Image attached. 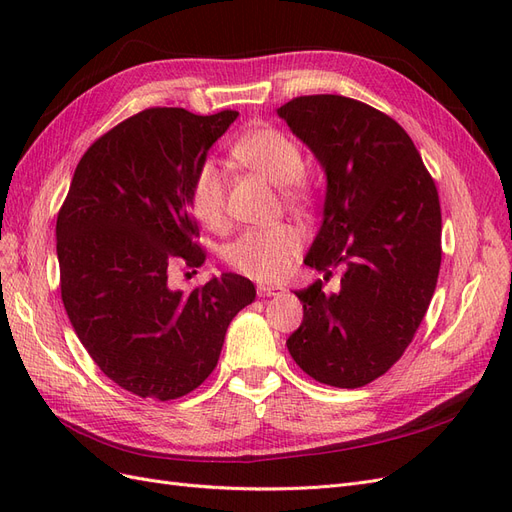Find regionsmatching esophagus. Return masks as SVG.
<instances>
[{"mask_svg":"<svg viewBox=\"0 0 512 512\" xmlns=\"http://www.w3.org/2000/svg\"><path fill=\"white\" fill-rule=\"evenodd\" d=\"M284 292V288L282 286H277V284H260L258 286V297H280V294Z\"/></svg>","mask_w":512,"mask_h":512,"instance_id":"1","label":"esophagus"}]
</instances>
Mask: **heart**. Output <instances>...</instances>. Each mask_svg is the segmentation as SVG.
<instances>
[{
  "instance_id": "1",
  "label": "heart",
  "mask_w": 512,
  "mask_h": 512,
  "mask_svg": "<svg viewBox=\"0 0 512 512\" xmlns=\"http://www.w3.org/2000/svg\"><path fill=\"white\" fill-rule=\"evenodd\" d=\"M232 156L252 173L280 185L286 203L299 205L309 194L303 175V156L284 132L260 126L241 136ZM190 207L205 228L218 230L226 220V177L213 162L200 166L190 190ZM301 247L299 232L290 226L247 230L230 243L226 258L232 269L260 282H273L288 271Z\"/></svg>"
}]
</instances>
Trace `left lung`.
Instances as JSON below:
<instances>
[{
	"mask_svg": "<svg viewBox=\"0 0 512 512\" xmlns=\"http://www.w3.org/2000/svg\"><path fill=\"white\" fill-rule=\"evenodd\" d=\"M327 175L318 235L305 265L342 269L299 292L288 352L314 380L356 389L399 361L436 290L442 213L436 183L395 119L344 96H301L277 108Z\"/></svg>",
	"mask_w": 512,
	"mask_h": 512,
	"instance_id": "left-lung-1",
	"label": "left lung"
}]
</instances>
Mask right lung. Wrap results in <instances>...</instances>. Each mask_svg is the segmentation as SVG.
<instances>
[{"label": "right lung", "mask_w": 512, "mask_h": 512, "mask_svg": "<svg viewBox=\"0 0 512 512\" xmlns=\"http://www.w3.org/2000/svg\"><path fill=\"white\" fill-rule=\"evenodd\" d=\"M237 111L147 108L91 145L57 215L61 301L104 374L138 397L177 399L218 365L230 320L256 297L237 273L173 290L175 265L200 267L194 177Z\"/></svg>", "instance_id": "1"}]
</instances>
